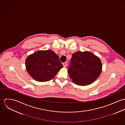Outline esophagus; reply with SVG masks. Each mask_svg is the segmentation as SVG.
Instances as JSON below:
<instances>
[{
  "instance_id": "obj_1",
  "label": "esophagus",
  "mask_w": 125,
  "mask_h": 125,
  "mask_svg": "<svg viewBox=\"0 0 125 125\" xmlns=\"http://www.w3.org/2000/svg\"><path fill=\"white\" fill-rule=\"evenodd\" d=\"M62 64H63V65L64 67H66V66H67V62H63V63H62Z\"/></svg>"
}]
</instances>
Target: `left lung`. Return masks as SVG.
Listing matches in <instances>:
<instances>
[{
    "label": "left lung",
    "instance_id": "left-lung-1",
    "mask_svg": "<svg viewBox=\"0 0 125 125\" xmlns=\"http://www.w3.org/2000/svg\"><path fill=\"white\" fill-rule=\"evenodd\" d=\"M68 73L73 82L80 86L88 85L100 75L102 64L100 59L89 52H77L72 56Z\"/></svg>",
    "mask_w": 125,
    "mask_h": 125
}]
</instances>
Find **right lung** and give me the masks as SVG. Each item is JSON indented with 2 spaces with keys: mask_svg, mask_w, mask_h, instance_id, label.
<instances>
[{
  "mask_svg": "<svg viewBox=\"0 0 125 125\" xmlns=\"http://www.w3.org/2000/svg\"><path fill=\"white\" fill-rule=\"evenodd\" d=\"M28 73L36 81L46 82L52 79L63 67L59 57L51 50L38 51L26 59Z\"/></svg>",
  "mask_w": 125,
  "mask_h": 125,
  "instance_id": "right-lung-1",
  "label": "right lung"
}]
</instances>
